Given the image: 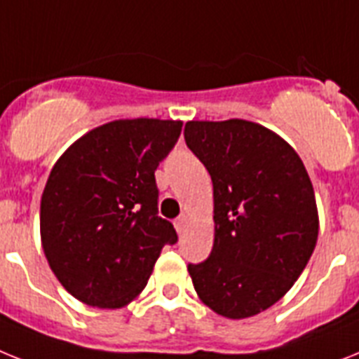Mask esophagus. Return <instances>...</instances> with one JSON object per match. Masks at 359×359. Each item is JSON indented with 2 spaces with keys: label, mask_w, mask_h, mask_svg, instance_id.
<instances>
[{
  "label": "esophagus",
  "mask_w": 359,
  "mask_h": 359,
  "mask_svg": "<svg viewBox=\"0 0 359 359\" xmlns=\"http://www.w3.org/2000/svg\"><path fill=\"white\" fill-rule=\"evenodd\" d=\"M188 224H189V219H188V215H180L179 219H177V221H175V228H177V231H179V233H182V231L186 230V228H188Z\"/></svg>",
  "instance_id": "esophagus-1"
}]
</instances>
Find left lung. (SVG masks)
I'll return each mask as SVG.
<instances>
[{"mask_svg":"<svg viewBox=\"0 0 359 359\" xmlns=\"http://www.w3.org/2000/svg\"><path fill=\"white\" fill-rule=\"evenodd\" d=\"M186 144L213 182V248L188 264L204 305L228 319L261 314L305 270L318 243L316 195L303 161L250 120H191Z\"/></svg>","mask_w":359,"mask_h":359,"instance_id":"8db88e82","label":"left lung"}]
</instances>
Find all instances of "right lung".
<instances>
[{
  "label": "right lung",
  "mask_w": 359,
  "mask_h": 359,
  "mask_svg": "<svg viewBox=\"0 0 359 359\" xmlns=\"http://www.w3.org/2000/svg\"><path fill=\"white\" fill-rule=\"evenodd\" d=\"M180 120L120 118L74 140L50 170L40 206L41 248L62 287L89 306L122 309L140 296L165 245L155 170Z\"/></svg>",
  "instance_id": "right-lung-1"
}]
</instances>
